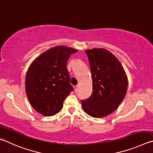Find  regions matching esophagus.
I'll return each instance as SVG.
<instances>
[{
    "mask_svg": "<svg viewBox=\"0 0 153 153\" xmlns=\"http://www.w3.org/2000/svg\"><path fill=\"white\" fill-rule=\"evenodd\" d=\"M78 88H79V86L78 85H77V86H74V90H75V92H77V90H78Z\"/></svg>",
    "mask_w": 153,
    "mask_h": 153,
    "instance_id": "esophagus-1",
    "label": "esophagus"
}]
</instances>
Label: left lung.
I'll use <instances>...</instances> for the list:
<instances>
[{
	"label": "left lung",
	"mask_w": 153,
	"mask_h": 153,
	"mask_svg": "<svg viewBox=\"0 0 153 153\" xmlns=\"http://www.w3.org/2000/svg\"><path fill=\"white\" fill-rule=\"evenodd\" d=\"M85 52L92 77V93L81 100L82 108L93 117H102L112 113L122 102L128 78L120 62L108 51L94 48Z\"/></svg>",
	"instance_id": "8db88e82"
}]
</instances>
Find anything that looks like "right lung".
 <instances>
[{"label":"right lung","instance_id":"1","mask_svg":"<svg viewBox=\"0 0 153 153\" xmlns=\"http://www.w3.org/2000/svg\"><path fill=\"white\" fill-rule=\"evenodd\" d=\"M76 49L57 46L38 56L28 69L25 91L34 109L45 116H53L63 108L64 100L74 88L70 84L67 63Z\"/></svg>","mask_w":153,"mask_h":153}]
</instances>
